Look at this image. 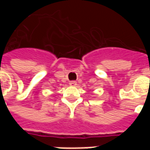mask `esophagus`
I'll use <instances>...</instances> for the list:
<instances>
[{
	"mask_svg": "<svg viewBox=\"0 0 150 150\" xmlns=\"http://www.w3.org/2000/svg\"><path fill=\"white\" fill-rule=\"evenodd\" d=\"M69 84L71 85V86H75V85L77 84V83H76L75 81H70Z\"/></svg>",
	"mask_w": 150,
	"mask_h": 150,
	"instance_id": "esophagus-1",
	"label": "esophagus"
}]
</instances>
